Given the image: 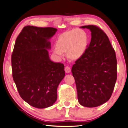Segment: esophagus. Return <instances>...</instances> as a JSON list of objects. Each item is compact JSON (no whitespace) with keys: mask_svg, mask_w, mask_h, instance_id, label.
Instances as JSON below:
<instances>
[{"mask_svg":"<svg viewBox=\"0 0 128 128\" xmlns=\"http://www.w3.org/2000/svg\"><path fill=\"white\" fill-rule=\"evenodd\" d=\"M64 70H65V72H66V73L69 74L70 72H71V68L69 66H66V67H65Z\"/></svg>","mask_w":128,"mask_h":128,"instance_id":"1","label":"esophagus"}]
</instances>
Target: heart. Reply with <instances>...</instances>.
Here are the masks:
<instances>
[{"instance_id":"b5f03b06","label":"heart","mask_w":128,"mask_h":128,"mask_svg":"<svg viewBox=\"0 0 128 128\" xmlns=\"http://www.w3.org/2000/svg\"><path fill=\"white\" fill-rule=\"evenodd\" d=\"M88 44V36L82 30H72L60 35L56 42L53 53L58 58L67 53L70 60L76 61L85 54Z\"/></svg>"}]
</instances>
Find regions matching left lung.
I'll use <instances>...</instances> for the list:
<instances>
[{"label": "left lung", "instance_id": "left-lung-1", "mask_svg": "<svg viewBox=\"0 0 128 128\" xmlns=\"http://www.w3.org/2000/svg\"><path fill=\"white\" fill-rule=\"evenodd\" d=\"M91 39L82 57L72 67L78 102L84 106H98L110 99L117 78V61L108 37L95 26H84Z\"/></svg>", "mask_w": 128, "mask_h": 128}]
</instances>
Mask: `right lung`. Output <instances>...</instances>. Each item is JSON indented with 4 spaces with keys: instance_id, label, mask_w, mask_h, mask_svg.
<instances>
[{
    "instance_id": "obj_1",
    "label": "right lung",
    "mask_w": 128,
    "mask_h": 128,
    "mask_svg": "<svg viewBox=\"0 0 128 128\" xmlns=\"http://www.w3.org/2000/svg\"><path fill=\"white\" fill-rule=\"evenodd\" d=\"M56 28L28 26L16 38L12 55L13 80L20 97L38 109L51 106L64 78V64L50 60V40Z\"/></svg>"
}]
</instances>
